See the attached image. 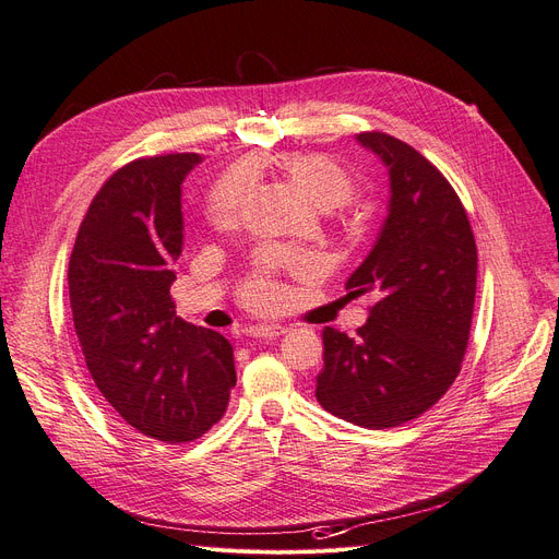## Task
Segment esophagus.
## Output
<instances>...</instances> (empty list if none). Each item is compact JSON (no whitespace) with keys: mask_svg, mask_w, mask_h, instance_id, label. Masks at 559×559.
Here are the masks:
<instances>
[{"mask_svg":"<svg viewBox=\"0 0 559 559\" xmlns=\"http://www.w3.org/2000/svg\"><path fill=\"white\" fill-rule=\"evenodd\" d=\"M248 334L253 338H278L283 334H287V326L281 324H253L248 326Z\"/></svg>","mask_w":559,"mask_h":559,"instance_id":"34e87169","label":"esophagus"}]
</instances>
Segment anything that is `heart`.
Instances as JSON below:
<instances>
[{"label":"heart","instance_id":"1","mask_svg":"<svg viewBox=\"0 0 559 559\" xmlns=\"http://www.w3.org/2000/svg\"><path fill=\"white\" fill-rule=\"evenodd\" d=\"M272 165L308 202L322 212L338 210V206L347 204L357 195L355 175L332 156L287 152V154L274 156ZM241 202H243V186L239 181H227L216 193V200L212 206L214 223L218 227L235 225L241 210ZM276 262H283L290 269H304V260L299 258H272V264L269 266H274ZM269 266L260 276L251 278L243 285L241 295L248 306L264 308L269 304H274L278 287L272 281V276H269Z\"/></svg>","mask_w":559,"mask_h":559}]
</instances>
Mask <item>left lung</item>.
<instances>
[{
    "label": "left lung",
    "instance_id": "obj_1",
    "mask_svg": "<svg viewBox=\"0 0 559 559\" xmlns=\"http://www.w3.org/2000/svg\"><path fill=\"white\" fill-rule=\"evenodd\" d=\"M389 173L386 218L347 295L376 293L349 338L324 326L318 403L355 426L394 428L436 405L461 373L477 293V243L444 175L386 133H359Z\"/></svg>",
    "mask_w": 559,
    "mask_h": 559
}]
</instances>
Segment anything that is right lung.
<instances>
[{
	"instance_id": "1",
	"label": "right lung",
	"mask_w": 559,
	"mask_h": 559,
	"mask_svg": "<svg viewBox=\"0 0 559 559\" xmlns=\"http://www.w3.org/2000/svg\"><path fill=\"white\" fill-rule=\"evenodd\" d=\"M200 154L138 158L92 200L69 260L75 334L90 376L138 432L200 438L237 384L233 345L175 316L170 285L183 246L181 181Z\"/></svg>"
}]
</instances>
